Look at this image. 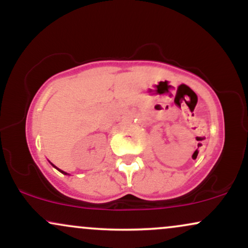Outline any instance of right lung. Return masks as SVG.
Here are the masks:
<instances>
[{
    "label": "right lung",
    "mask_w": 248,
    "mask_h": 248,
    "mask_svg": "<svg viewBox=\"0 0 248 248\" xmlns=\"http://www.w3.org/2000/svg\"><path fill=\"white\" fill-rule=\"evenodd\" d=\"M51 164H52V163H51ZM52 166H53V164H52ZM53 167H55V166H53ZM55 168H56L57 170H59V171H61L62 173H64V175H69V173H67V172H65V171H62V170H61V169H58V168H57V167H55Z\"/></svg>",
    "instance_id": "obj_1"
}]
</instances>
